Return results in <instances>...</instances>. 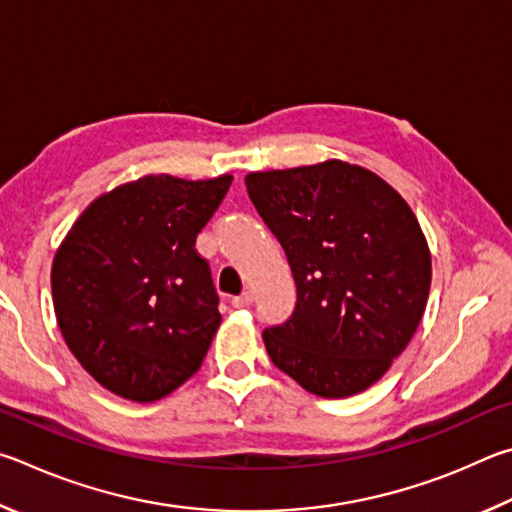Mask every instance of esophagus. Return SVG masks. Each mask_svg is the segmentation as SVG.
I'll use <instances>...</instances> for the list:
<instances>
[{"label":"esophagus","mask_w":512,"mask_h":512,"mask_svg":"<svg viewBox=\"0 0 512 512\" xmlns=\"http://www.w3.org/2000/svg\"><path fill=\"white\" fill-rule=\"evenodd\" d=\"M251 301H254V294L247 290V292H242L240 297L233 299L231 303H233V308H247V306H251Z\"/></svg>","instance_id":"esophagus-1"}]
</instances>
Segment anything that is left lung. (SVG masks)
Wrapping results in <instances>:
<instances>
[{
  "label": "left lung",
  "mask_w": 512,
  "mask_h": 512,
  "mask_svg": "<svg viewBox=\"0 0 512 512\" xmlns=\"http://www.w3.org/2000/svg\"><path fill=\"white\" fill-rule=\"evenodd\" d=\"M245 184L297 283L292 317L263 333L274 366L319 398L366 391L427 306L432 254L414 211L380 175L342 159L249 173Z\"/></svg>",
  "instance_id": "8db88e82"
}]
</instances>
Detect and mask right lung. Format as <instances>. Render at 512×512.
I'll use <instances>...</instances> for the list:
<instances>
[{"label":"right lung","instance_id":"1","mask_svg":"<svg viewBox=\"0 0 512 512\" xmlns=\"http://www.w3.org/2000/svg\"><path fill=\"white\" fill-rule=\"evenodd\" d=\"M231 175H146L98 195L53 256L62 339L80 366L132 402H155L200 369L222 315L195 238Z\"/></svg>","mask_w":512,"mask_h":512}]
</instances>
